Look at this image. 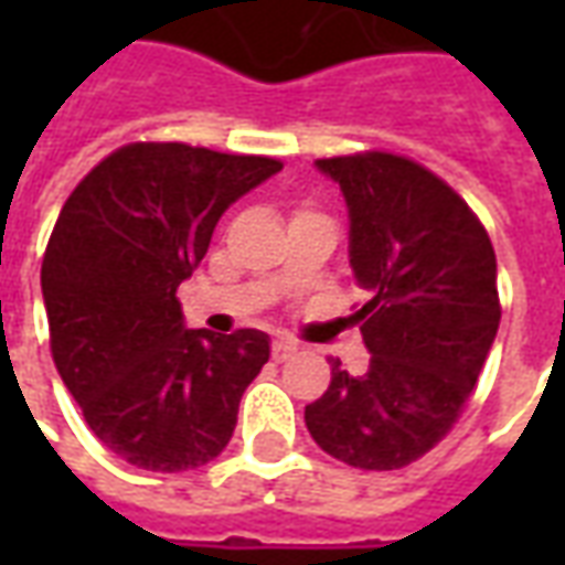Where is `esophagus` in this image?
Here are the masks:
<instances>
[{
  "mask_svg": "<svg viewBox=\"0 0 565 565\" xmlns=\"http://www.w3.org/2000/svg\"><path fill=\"white\" fill-rule=\"evenodd\" d=\"M296 351H299V348H296V342H287V339H275V342H271V356H275L278 363L290 360Z\"/></svg>",
  "mask_w": 565,
  "mask_h": 565,
  "instance_id": "1",
  "label": "esophagus"
}]
</instances>
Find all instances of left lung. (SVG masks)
I'll return each instance as SVG.
<instances>
[{"label":"left lung","mask_w":565,"mask_h":565,"mask_svg":"<svg viewBox=\"0 0 565 565\" xmlns=\"http://www.w3.org/2000/svg\"><path fill=\"white\" fill-rule=\"evenodd\" d=\"M348 205V257L369 302L354 315L363 375L332 360L306 405L311 438L354 469H403L448 436L499 330L497 254L469 205L393 153L315 162Z\"/></svg>","instance_id":"1"}]
</instances>
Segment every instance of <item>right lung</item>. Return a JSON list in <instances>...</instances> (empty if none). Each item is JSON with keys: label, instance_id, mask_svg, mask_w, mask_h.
Returning <instances> with one entry per match:
<instances>
[{"label": "right lung", "instance_id": "1", "mask_svg": "<svg viewBox=\"0 0 565 565\" xmlns=\"http://www.w3.org/2000/svg\"><path fill=\"white\" fill-rule=\"evenodd\" d=\"M278 172L269 157L139 141L105 157L60 211L42 263L56 372L129 466L186 472L230 445L269 335L186 330L174 294L223 211Z\"/></svg>", "mask_w": 565, "mask_h": 565}]
</instances>
